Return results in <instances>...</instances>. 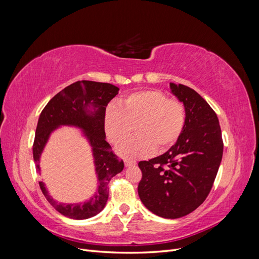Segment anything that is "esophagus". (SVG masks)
I'll return each mask as SVG.
<instances>
[{
  "label": "esophagus",
  "mask_w": 259,
  "mask_h": 259,
  "mask_svg": "<svg viewBox=\"0 0 259 259\" xmlns=\"http://www.w3.org/2000/svg\"><path fill=\"white\" fill-rule=\"evenodd\" d=\"M125 166L128 167V166H135L136 165V162L135 161H130V160H125L124 161Z\"/></svg>",
  "instance_id": "esophagus-1"
}]
</instances>
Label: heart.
I'll use <instances>...</instances> for the list:
<instances>
[{
    "instance_id": "heart-1",
    "label": "heart",
    "mask_w": 259,
    "mask_h": 259,
    "mask_svg": "<svg viewBox=\"0 0 259 259\" xmlns=\"http://www.w3.org/2000/svg\"><path fill=\"white\" fill-rule=\"evenodd\" d=\"M186 122L183 101L168 98L160 90L130 94L119 101V107L109 106L104 119L106 135L114 145L126 138L135 125L137 135L117 147V152L128 159L144 158L153 150L162 152L173 147L183 135Z\"/></svg>"
}]
</instances>
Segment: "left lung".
Here are the masks:
<instances>
[{"label":"left lung","mask_w":259,"mask_h":259,"mask_svg":"<svg viewBox=\"0 0 259 259\" xmlns=\"http://www.w3.org/2000/svg\"><path fill=\"white\" fill-rule=\"evenodd\" d=\"M169 86L186 107V126L168 151L138 163L143 174L138 194L153 214L174 219L191 213L207 198L221 165L224 143L218 117L205 99L186 85Z\"/></svg>","instance_id":"obj_1"}]
</instances>
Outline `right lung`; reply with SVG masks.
I'll use <instances>...</instances> for the list:
<instances>
[{
    "label": "right lung",
    "instance_id": "1",
    "mask_svg": "<svg viewBox=\"0 0 259 259\" xmlns=\"http://www.w3.org/2000/svg\"><path fill=\"white\" fill-rule=\"evenodd\" d=\"M117 93L119 88L112 84L77 81L56 94L45 106L38 117L33 143V159L36 171H40L38 162L51 133L60 125H73L82 128L93 147L98 189L90 201L77 204H61L53 200L46 191L44 184L38 182L46 200L66 217L86 219L97 215L107 203L109 183L111 178L124 168L123 160L119 159L105 139L106 107ZM89 104H93L98 110L88 114Z\"/></svg>",
    "mask_w": 259,
    "mask_h": 259
}]
</instances>
